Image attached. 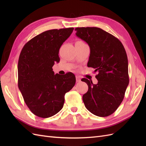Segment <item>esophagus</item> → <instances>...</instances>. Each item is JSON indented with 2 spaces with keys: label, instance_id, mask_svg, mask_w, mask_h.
I'll use <instances>...</instances> for the list:
<instances>
[{
  "label": "esophagus",
  "instance_id": "esophagus-1",
  "mask_svg": "<svg viewBox=\"0 0 146 146\" xmlns=\"http://www.w3.org/2000/svg\"><path fill=\"white\" fill-rule=\"evenodd\" d=\"M81 81V79L80 77L79 76H76V82H80Z\"/></svg>",
  "mask_w": 146,
  "mask_h": 146
}]
</instances>
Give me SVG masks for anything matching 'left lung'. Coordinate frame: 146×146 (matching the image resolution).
<instances>
[{
  "instance_id": "left-lung-1",
  "label": "left lung",
  "mask_w": 146,
  "mask_h": 146,
  "mask_svg": "<svg viewBox=\"0 0 146 146\" xmlns=\"http://www.w3.org/2000/svg\"><path fill=\"white\" fill-rule=\"evenodd\" d=\"M76 36L88 43L90 55L88 67L98 72V84L83 78L88 86L83 101L86 109L99 117L111 115L119 107L129 83L128 59L119 39L98 27H77Z\"/></svg>"
}]
</instances>
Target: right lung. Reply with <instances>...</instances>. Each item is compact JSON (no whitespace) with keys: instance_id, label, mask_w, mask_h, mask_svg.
Segmentation results:
<instances>
[{"instance_id":"add662e5","label":"right lung","mask_w":146,"mask_h":146,"mask_svg":"<svg viewBox=\"0 0 146 146\" xmlns=\"http://www.w3.org/2000/svg\"><path fill=\"white\" fill-rule=\"evenodd\" d=\"M74 28L46 31L25 44L19 55L18 87L26 105L35 115L47 118L62 109L64 95L75 85L72 72L55 75L52 67L59 63V50Z\"/></svg>"}]
</instances>
